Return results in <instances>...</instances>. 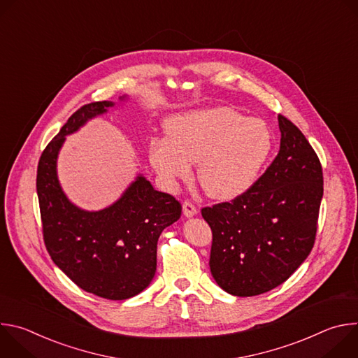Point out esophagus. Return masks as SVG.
<instances>
[{
    "label": "esophagus",
    "mask_w": 358,
    "mask_h": 358,
    "mask_svg": "<svg viewBox=\"0 0 358 358\" xmlns=\"http://www.w3.org/2000/svg\"><path fill=\"white\" fill-rule=\"evenodd\" d=\"M182 213H184V215H185L187 218H189V217H194V215L196 214V208H195V206H194L192 202L185 201V202L182 203Z\"/></svg>",
    "instance_id": "esophagus-1"
}]
</instances>
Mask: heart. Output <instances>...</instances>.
<instances>
[{
    "mask_svg": "<svg viewBox=\"0 0 358 358\" xmlns=\"http://www.w3.org/2000/svg\"><path fill=\"white\" fill-rule=\"evenodd\" d=\"M167 138L150 143L148 159L171 185L191 176L198 163V181L210 196L234 199L261 177L273 150L271 127L231 108H208L173 116Z\"/></svg>",
    "mask_w": 358,
    "mask_h": 358,
    "instance_id": "1",
    "label": "heart"
}]
</instances>
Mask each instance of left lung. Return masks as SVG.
I'll return each mask as SVG.
<instances>
[{
  "label": "left lung",
  "mask_w": 358,
  "mask_h": 358,
  "mask_svg": "<svg viewBox=\"0 0 358 358\" xmlns=\"http://www.w3.org/2000/svg\"><path fill=\"white\" fill-rule=\"evenodd\" d=\"M280 148L255 185L231 202L201 210L213 231L211 273L234 296L275 289L309 257L323 196L316 151L285 116Z\"/></svg>",
  "instance_id": "obj_1"
}]
</instances>
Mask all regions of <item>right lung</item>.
<instances>
[{"label": "right lung", "mask_w": 358, "mask_h": 358, "mask_svg": "<svg viewBox=\"0 0 358 358\" xmlns=\"http://www.w3.org/2000/svg\"><path fill=\"white\" fill-rule=\"evenodd\" d=\"M113 105L93 101L68 119L42 151L36 192L43 242L55 265L85 292L124 300L143 292L155 278L159 238L181 217V203L152 188L143 176L105 210L85 211L66 198L57 174L65 137Z\"/></svg>", "instance_id": "obj_1"}]
</instances>
